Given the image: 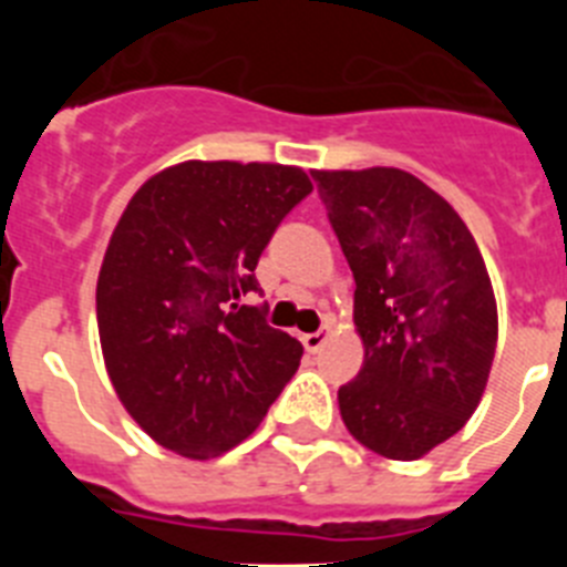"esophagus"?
Masks as SVG:
<instances>
[{
    "mask_svg": "<svg viewBox=\"0 0 567 567\" xmlns=\"http://www.w3.org/2000/svg\"><path fill=\"white\" fill-rule=\"evenodd\" d=\"M329 334H332V329L329 327H320L318 332H309V334H303V346H307V352H320V349H323V346H327V340H329Z\"/></svg>",
    "mask_w": 567,
    "mask_h": 567,
    "instance_id": "34e87169",
    "label": "esophagus"
}]
</instances>
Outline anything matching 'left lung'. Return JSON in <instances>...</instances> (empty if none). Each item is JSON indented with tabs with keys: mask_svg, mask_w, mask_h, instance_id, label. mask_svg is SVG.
I'll list each match as a JSON object with an SVG mask.
<instances>
[{
	"mask_svg": "<svg viewBox=\"0 0 567 567\" xmlns=\"http://www.w3.org/2000/svg\"><path fill=\"white\" fill-rule=\"evenodd\" d=\"M354 275L365 358L340 385V417L365 449L417 460L460 432L488 383L497 303L452 204L394 167L315 169Z\"/></svg>",
	"mask_w": 567,
	"mask_h": 567,
	"instance_id": "1",
	"label": "left lung"
}]
</instances>
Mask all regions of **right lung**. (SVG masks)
<instances>
[{"label": "right lung", "instance_id": "right-lung-1", "mask_svg": "<svg viewBox=\"0 0 567 567\" xmlns=\"http://www.w3.org/2000/svg\"><path fill=\"white\" fill-rule=\"evenodd\" d=\"M312 193L300 167L184 162L130 198L96 287L99 338L115 394L182 457L229 452L298 372L303 346L267 323L260 252Z\"/></svg>", "mask_w": 567, "mask_h": 567}]
</instances>
